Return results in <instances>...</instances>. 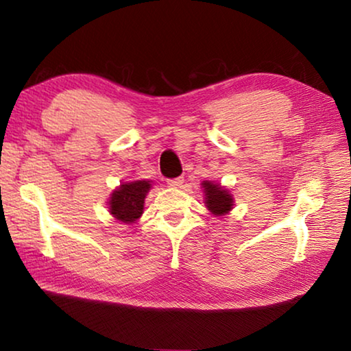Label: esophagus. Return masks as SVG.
<instances>
[{"instance_id": "34e87169", "label": "esophagus", "mask_w": 351, "mask_h": 351, "mask_svg": "<svg viewBox=\"0 0 351 351\" xmlns=\"http://www.w3.org/2000/svg\"><path fill=\"white\" fill-rule=\"evenodd\" d=\"M184 182V178L180 176V178H173V180H167V184L169 187H181Z\"/></svg>"}]
</instances>
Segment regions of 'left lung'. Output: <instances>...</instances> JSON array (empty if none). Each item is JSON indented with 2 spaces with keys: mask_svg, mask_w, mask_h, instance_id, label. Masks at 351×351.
<instances>
[{
  "mask_svg": "<svg viewBox=\"0 0 351 351\" xmlns=\"http://www.w3.org/2000/svg\"><path fill=\"white\" fill-rule=\"evenodd\" d=\"M203 187L206 192V204L212 213H215V215H224V213H228L232 209L234 201L228 190L209 181H204Z\"/></svg>",
  "mask_w": 351,
  "mask_h": 351,
  "instance_id": "obj_1",
  "label": "left lung"
}]
</instances>
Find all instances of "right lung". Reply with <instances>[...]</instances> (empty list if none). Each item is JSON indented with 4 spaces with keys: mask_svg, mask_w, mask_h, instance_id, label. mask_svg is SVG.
Returning <instances> with one entry per match:
<instances>
[{
    "mask_svg": "<svg viewBox=\"0 0 351 351\" xmlns=\"http://www.w3.org/2000/svg\"><path fill=\"white\" fill-rule=\"evenodd\" d=\"M150 186V181L122 184L110 198L111 215L122 223L136 221L144 210V199Z\"/></svg>",
    "mask_w": 351,
    "mask_h": 351,
    "instance_id": "right-lung-1",
    "label": "right lung"
}]
</instances>
